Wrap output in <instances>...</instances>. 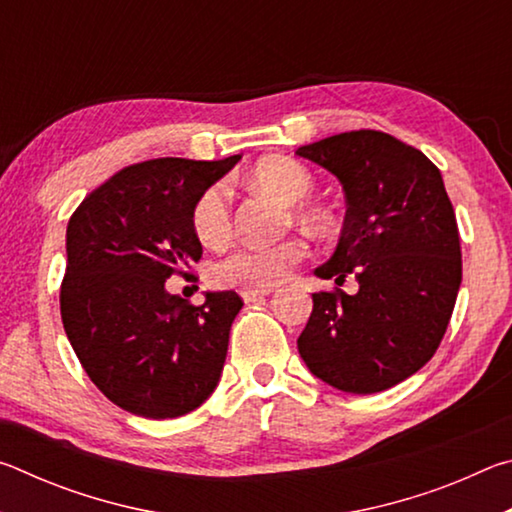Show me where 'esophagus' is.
<instances>
[{"label":"esophagus","instance_id":"esophagus-1","mask_svg":"<svg viewBox=\"0 0 512 512\" xmlns=\"http://www.w3.org/2000/svg\"><path fill=\"white\" fill-rule=\"evenodd\" d=\"M268 293H271V289H246L241 291V298H244V302H257L268 296Z\"/></svg>","mask_w":512,"mask_h":512}]
</instances>
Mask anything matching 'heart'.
I'll return each mask as SVG.
<instances>
[{
	"label": "heart",
	"mask_w": 512,
	"mask_h": 512,
	"mask_svg": "<svg viewBox=\"0 0 512 512\" xmlns=\"http://www.w3.org/2000/svg\"><path fill=\"white\" fill-rule=\"evenodd\" d=\"M253 180L282 198L284 203H298L314 192V178L309 169L291 158H268L253 169ZM298 216L316 221L318 212L307 205H298ZM232 223L230 187L214 183L196 198L192 225L196 237L207 246L221 244L228 237ZM307 248L300 239H287L273 246L237 244L212 266V280L219 287L235 289H268L282 282L289 271L305 257Z\"/></svg>",
	"instance_id": "b5f03b06"
}]
</instances>
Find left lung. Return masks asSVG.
Wrapping results in <instances>:
<instances>
[{"mask_svg": "<svg viewBox=\"0 0 512 512\" xmlns=\"http://www.w3.org/2000/svg\"><path fill=\"white\" fill-rule=\"evenodd\" d=\"M296 153L334 173L348 201L339 246L316 268L336 287L311 293L300 357L339 391H386L436 354L461 287V237L443 176L381 131L332 135ZM348 274L360 282L354 297L338 289Z\"/></svg>", "mask_w": 512, "mask_h": 512, "instance_id": "1", "label": "left lung"}]
</instances>
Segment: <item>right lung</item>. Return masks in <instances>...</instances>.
<instances>
[{
    "label": "right lung",
    "instance_id": "obj_1",
    "mask_svg": "<svg viewBox=\"0 0 512 512\" xmlns=\"http://www.w3.org/2000/svg\"><path fill=\"white\" fill-rule=\"evenodd\" d=\"M239 160L131 164L85 196L67 223L60 318L83 370L119 409L178 418L219 384L244 300L216 291L192 305L164 282L201 259L194 203Z\"/></svg>",
    "mask_w": 512,
    "mask_h": 512
}]
</instances>
